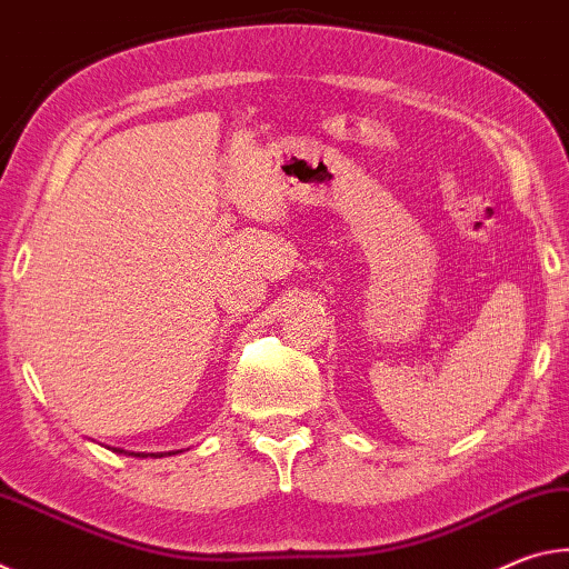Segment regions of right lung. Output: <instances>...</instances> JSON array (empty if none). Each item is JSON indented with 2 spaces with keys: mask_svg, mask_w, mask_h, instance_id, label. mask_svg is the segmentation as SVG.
Here are the masks:
<instances>
[{
  "mask_svg": "<svg viewBox=\"0 0 569 569\" xmlns=\"http://www.w3.org/2000/svg\"><path fill=\"white\" fill-rule=\"evenodd\" d=\"M116 453H128V456H141V459H146V456H156V459H161V456H173V453H181V451H169V453H136V451H123V449H113Z\"/></svg>",
  "mask_w": 569,
  "mask_h": 569,
  "instance_id": "add662e5",
  "label": "right lung"
}]
</instances>
